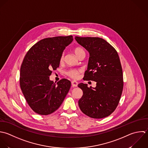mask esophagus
<instances>
[{
    "label": "esophagus",
    "mask_w": 148,
    "mask_h": 148,
    "mask_svg": "<svg viewBox=\"0 0 148 148\" xmlns=\"http://www.w3.org/2000/svg\"><path fill=\"white\" fill-rule=\"evenodd\" d=\"M71 85L73 87H77L78 86V82L75 81H71Z\"/></svg>",
    "instance_id": "obj_1"
}]
</instances>
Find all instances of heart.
Returning <instances> with one entry per match:
<instances>
[{
    "mask_svg": "<svg viewBox=\"0 0 148 148\" xmlns=\"http://www.w3.org/2000/svg\"><path fill=\"white\" fill-rule=\"evenodd\" d=\"M74 53L75 54V55L78 57L81 53H84V50L80 48V47H76L74 49ZM63 59V56H62L61 57V61H62ZM79 71L78 70H70L69 71L68 73H67V74L68 75H69L70 77L71 78H77L78 77V75H79Z\"/></svg>",
    "mask_w": 148,
    "mask_h": 148,
    "instance_id": "obj_1",
    "label": "heart"
}]
</instances>
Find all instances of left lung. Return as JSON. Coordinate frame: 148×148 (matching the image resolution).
<instances>
[{
    "label": "left lung",
    "instance_id": "obj_1",
    "mask_svg": "<svg viewBox=\"0 0 148 148\" xmlns=\"http://www.w3.org/2000/svg\"><path fill=\"white\" fill-rule=\"evenodd\" d=\"M77 42L89 53L84 80L93 81L96 86L88 88L79 84L83 91L78 101L82 112L87 116L101 119L110 115L119 102L123 88V72L117 51L105 40L99 37L75 36Z\"/></svg>",
    "mask_w": 148,
    "mask_h": 148
}]
</instances>
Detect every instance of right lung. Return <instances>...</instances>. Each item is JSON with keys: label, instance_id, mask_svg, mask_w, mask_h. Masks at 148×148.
Returning <instances> with one entry per match:
<instances>
[{"label": "right lung", "instance_id": "right-lung-1", "mask_svg": "<svg viewBox=\"0 0 148 148\" xmlns=\"http://www.w3.org/2000/svg\"><path fill=\"white\" fill-rule=\"evenodd\" d=\"M73 41L72 36L45 38L35 44L25 55L20 69V87L33 111L47 115L61 106L71 86L62 79H49L52 70L59 67L63 52Z\"/></svg>", "mask_w": 148, "mask_h": 148}]
</instances>
